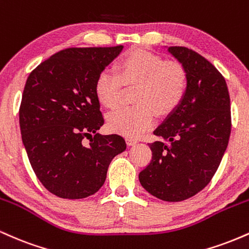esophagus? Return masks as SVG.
I'll return each mask as SVG.
<instances>
[{"label": "esophagus", "mask_w": 249, "mask_h": 249, "mask_svg": "<svg viewBox=\"0 0 249 249\" xmlns=\"http://www.w3.org/2000/svg\"><path fill=\"white\" fill-rule=\"evenodd\" d=\"M126 144L128 145V146H132V145L137 144V139L131 138V137H127V138H126Z\"/></svg>", "instance_id": "obj_1"}]
</instances>
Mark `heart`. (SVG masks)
I'll return each instance as SVG.
<instances>
[{"instance_id":"heart-1","label":"heart","mask_w":249,"mask_h":249,"mask_svg":"<svg viewBox=\"0 0 249 249\" xmlns=\"http://www.w3.org/2000/svg\"><path fill=\"white\" fill-rule=\"evenodd\" d=\"M123 85H134L131 107L108 113L107 127L126 137H138L158 117L173 113L186 96L188 73L179 62L165 61L147 50L137 49L122 57L115 70L104 69L97 76L95 93L99 103L113 108L121 99Z\"/></svg>"}]
</instances>
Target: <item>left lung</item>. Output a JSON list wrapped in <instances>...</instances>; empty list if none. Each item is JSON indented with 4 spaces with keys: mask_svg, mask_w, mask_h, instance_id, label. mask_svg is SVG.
Returning <instances> with one entry per match:
<instances>
[{
    "mask_svg": "<svg viewBox=\"0 0 249 249\" xmlns=\"http://www.w3.org/2000/svg\"><path fill=\"white\" fill-rule=\"evenodd\" d=\"M188 73L179 107L165 119L148 144L150 164L139 173L142 186L164 201H182L207 186L230 141L231 99L224 76L211 62L185 47H170Z\"/></svg>",
    "mask_w": 249,
    "mask_h": 249,
    "instance_id": "1",
    "label": "left lung"
}]
</instances>
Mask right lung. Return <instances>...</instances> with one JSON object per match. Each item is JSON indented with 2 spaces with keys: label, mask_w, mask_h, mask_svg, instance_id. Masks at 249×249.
<instances>
[{
  "label": "right lung",
  "mask_w": 249,
  "mask_h": 249,
  "mask_svg": "<svg viewBox=\"0 0 249 249\" xmlns=\"http://www.w3.org/2000/svg\"><path fill=\"white\" fill-rule=\"evenodd\" d=\"M122 50L123 45L69 48L28 77L19 107L22 142L36 177L59 198L95 194L111 160L126 148L118 134L97 133L104 124L97 76Z\"/></svg>",
  "instance_id": "obj_1"
}]
</instances>
